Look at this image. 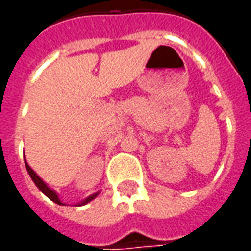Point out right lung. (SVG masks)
<instances>
[{
  "instance_id": "obj_1",
  "label": "right lung",
  "mask_w": 251,
  "mask_h": 251,
  "mask_svg": "<svg viewBox=\"0 0 251 251\" xmlns=\"http://www.w3.org/2000/svg\"><path fill=\"white\" fill-rule=\"evenodd\" d=\"M24 161H25V167H26V171H28V174H29V176H30V179L33 180V183H35V184L37 185V188L40 189V191H41V192H43V194H46L47 196H48V198H50V199L52 200V201H55L56 204L64 205V204H63V203H62V201H60V199H59V196H57L56 192H55L53 189L50 188V187H48V185H47L46 183H44V181H43V180H41L40 177L37 176V175H36L35 171H33V169L30 168L29 165H28V163H26V160H25V156H24ZM98 194H99V192H97V194L90 195L88 198H86V199L83 200L82 203H79V204H77V205H84V204H87L88 201H91V200H93L94 198H97V195H98Z\"/></svg>"
}]
</instances>
